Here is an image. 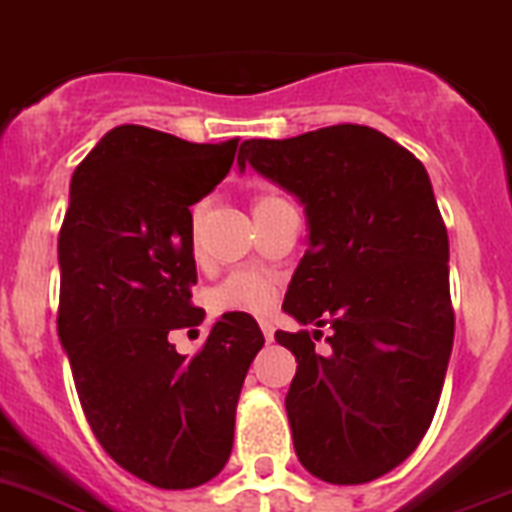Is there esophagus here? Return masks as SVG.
Masks as SVG:
<instances>
[{"label":"esophagus","mask_w":512,"mask_h":512,"mask_svg":"<svg viewBox=\"0 0 512 512\" xmlns=\"http://www.w3.org/2000/svg\"><path fill=\"white\" fill-rule=\"evenodd\" d=\"M260 328H263V336H265V341H273V333H276V330H273V322L270 320H260Z\"/></svg>","instance_id":"1"}]
</instances>
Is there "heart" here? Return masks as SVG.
<instances>
[{
  "mask_svg": "<svg viewBox=\"0 0 512 512\" xmlns=\"http://www.w3.org/2000/svg\"><path fill=\"white\" fill-rule=\"evenodd\" d=\"M281 195L276 192H260L252 200V210L255 216L265 213V210L283 205ZM200 221H203V205H195L190 210V242L197 249V234H200ZM276 291L273 283L265 276L255 273V270H234L231 276L223 278L218 286H213L208 294V304L213 312L226 315V312H244V315H263L273 307Z\"/></svg>",
  "mask_w": 512,
  "mask_h": 512,
  "instance_id": "heart-1",
  "label": "heart"
}]
</instances>
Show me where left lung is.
I'll list each match as a JSON object with an SVG mask.
<instances>
[{
  "label": "left lung",
  "instance_id": "8db88e82",
  "mask_svg": "<svg viewBox=\"0 0 512 512\" xmlns=\"http://www.w3.org/2000/svg\"><path fill=\"white\" fill-rule=\"evenodd\" d=\"M244 163L307 210L283 309L320 330L276 333L299 364L286 395L296 455L322 482H372L427 435L453 349L448 231L427 169L364 124L247 140ZM322 327L331 349L317 355Z\"/></svg>",
  "mask_w": 512,
  "mask_h": 512
}]
</instances>
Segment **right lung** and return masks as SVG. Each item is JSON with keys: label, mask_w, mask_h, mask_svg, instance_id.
<instances>
[{"label": "right lung", "mask_w": 512, "mask_h": 512, "mask_svg": "<svg viewBox=\"0 0 512 512\" xmlns=\"http://www.w3.org/2000/svg\"><path fill=\"white\" fill-rule=\"evenodd\" d=\"M239 137L187 143L122 124L72 174L59 231V341L101 448L132 476L192 489L221 474L247 369L252 315L226 312L192 359L169 336L197 328L190 208L234 163Z\"/></svg>", "instance_id": "right-lung-1"}]
</instances>
